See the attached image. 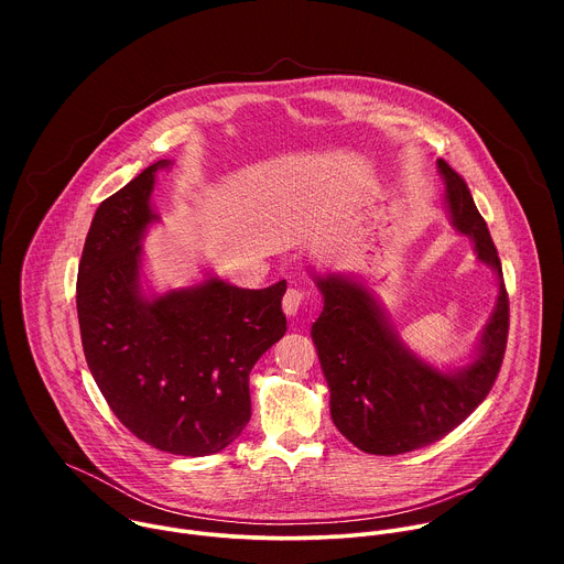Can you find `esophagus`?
<instances>
[{
  "label": "esophagus",
  "instance_id": "esophagus-1",
  "mask_svg": "<svg viewBox=\"0 0 564 564\" xmlns=\"http://www.w3.org/2000/svg\"><path fill=\"white\" fill-rule=\"evenodd\" d=\"M303 301H305V292H301V290H296V288H290V290L285 292V296H283V312H285L288 316L299 314Z\"/></svg>",
  "mask_w": 564,
  "mask_h": 564
}]
</instances>
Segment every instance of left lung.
Instances as JSON below:
<instances>
[{
    "instance_id": "left-lung-1",
    "label": "left lung",
    "mask_w": 564,
    "mask_h": 564,
    "mask_svg": "<svg viewBox=\"0 0 564 564\" xmlns=\"http://www.w3.org/2000/svg\"><path fill=\"white\" fill-rule=\"evenodd\" d=\"M437 165L453 225L500 276L498 305L470 366L455 375L435 370L399 344L366 288L344 276L316 279L324 312L312 324V341L328 379L330 415L341 435L370 455L409 453L457 429L491 392L507 350L509 294L494 238L464 178L446 160Z\"/></svg>"
}]
</instances>
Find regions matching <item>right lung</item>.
Instances as JSON below:
<instances>
[{"instance_id": "right-lung-1", "label": "right lung", "mask_w": 564, "mask_h": 564, "mask_svg": "<svg viewBox=\"0 0 564 564\" xmlns=\"http://www.w3.org/2000/svg\"><path fill=\"white\" fill-rule=\"evenodd\" d=\"M158 160L100 203L77 270V318L89 370L113 415L142 442L203 457L252 417L250 372L288 330L285 281L243 290L218 279L165 296L140 290V238Z\"/></svg>"}]
</instances>
